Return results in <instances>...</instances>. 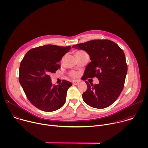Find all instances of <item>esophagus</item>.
I'll return each instance as SVG.
<instances>
[{"label":"esophagus","mask_w":148,"mask_h":148,"mask_svg":"<svg viewBox=\"0 0 148 148\" xmlns=\"http://www.w3.org/2000/svg\"><path fill=\"white\" fill-rule=\"evenodd\" d=\"M79 81H73V85H78V84H79Z\"/></svg>","instance_id":"34e87169"}]
</instances>
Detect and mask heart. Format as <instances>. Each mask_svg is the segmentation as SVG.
Listing matches in <instances>:
<instances>
[{"label": "heart", "instance_id": "obj_1", "mask_svg": "<svg viewBox=\"0 0 148 148\" xmlns=\"http://www.w3.org/2000/svg\"><path fill=\"white\" fill-rule=\"evenodd\" d=\"M83 53H86L84 52V51H78L76 52L75 54H83ZM70 75L74 77H76L77 75V74L75 72H71L70 73Z\"/></svg>", "mask_w": 148, "mask_h": 148}]
</instances>
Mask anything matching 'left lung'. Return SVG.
<instances>
[{
    "instance_id": "left-lung-1",
    "label": "left lung",
    "mask_w": 148,
    "mask_h": 148,
    "mask_svg": "<svg viewBox=\"0 0 148 148\" xmlns=\"http://www.w3.org/2000/svg\"><path fill=\"white\" fill-rule=\"evenodd\" d=\"M86 51L91 61L84 71L83 79L97 77L98 84L87 81L82 98L89 106L102 109L109 107L121 93L128 67L123 50L108 40H93L72 47Z\"/></svg>"
}]
</instances>
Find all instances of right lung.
I'll list each match as a JSON object with an SVG mask.
<instances>
[{"instance_id":"add662e5","label":"right lung","mask_w":148,"mask_h":148,"mask_svg":"<svg viewBox=\"0 0 148 148\" xmlns=\"http://www.w3.org/2000/svg\"><path fill=\"white\" fill-rule=\"evenodd\" d=\"M70 49L51 45L40 46L29 50L21 61L20 84L28 99L38 109L52 112L65 103L71 82L62 80L53 86L50 75L60 68L58 62Z\"/></svg>"}]
</instances>
